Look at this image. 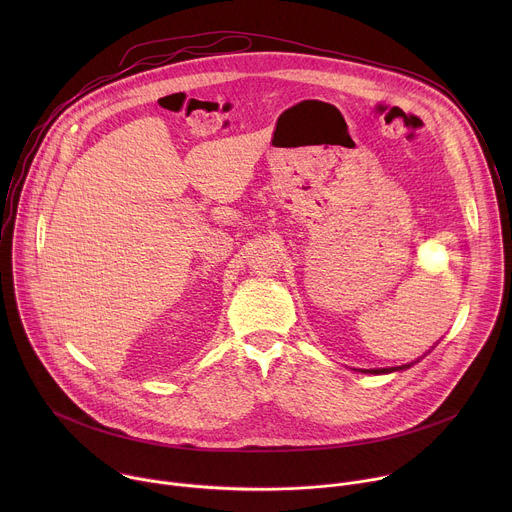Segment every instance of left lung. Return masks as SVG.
Listing matches in <instances>:
<instances>
[{
    "mask_svg": "<svg viewBox=\"0 0 512 512\" xmlns=\"http://www.w3.org/2000/svg\"><path fill=\"white\" fill-rule=\"evenodd\" d=\"M413 364V362H411ZM411 364H401V367H391V369H371V371H360V373H371V375H387V373H395V371H405V369H409Z\"/></svg>",
    "mask_w": 512,
    "mask_h": 512,
    "instance_id": "1",
    "label": "left lung"
}]
</instances>
